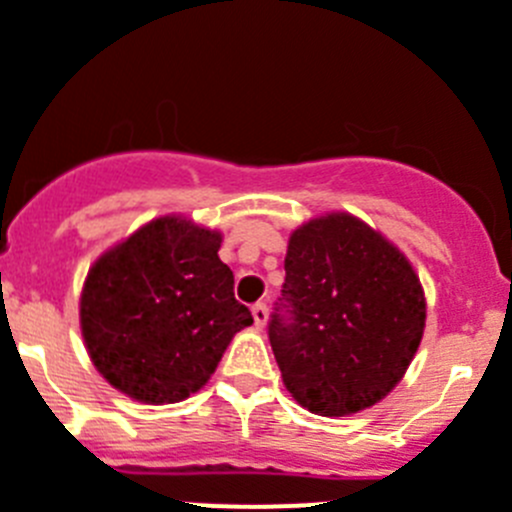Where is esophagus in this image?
<instances>
[{
	"label": "esophagus",
	"mask_w": 512,
	"mask_h": 512,
	"mask_svg": "<svg viewBox=\"0 0 512 512\" xmlns=\"http://www.w3.org/2000/svg\"><path fill=\"white\" fill-rule=\"evenodd\" d=\"M252 317H255V327H265L267 325V305L265 302H257L255 307H252Z\"/></svg>",
	"instance_id": "1"
}]
</instances>
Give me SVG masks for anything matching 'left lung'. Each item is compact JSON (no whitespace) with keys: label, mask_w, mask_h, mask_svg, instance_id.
<instances>
[{"label":"left lung","mask_w":512,"mask_h":512,"mask_svg":"<svg viewBox=\"0 0 512 512\" xmlns=\"http://www.w3.org/2000/svg\"><path fill=\"white\" fill-rule=\"evenodd\" d=\"M270 345L292 398L322 418L380 403L403 380L425 330V290L398 245L350 212L292 230Z\"/></svg>","instance_id":"left-lung-1"}]
</instances>
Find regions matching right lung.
Wrapping results in <instances>:
<instances>
[{"label": "right lung", "instance_id": "obj_1", "mask_svg": "<svg viewBox=\"0 0 512 512\" xmlns=\"http://www.w3.org/2000/svg\"><path fill=\"white\" fill-rule=\"evenodd\" d=\"M222 232L162 215L104 250L79 295L84 347L114 390L170 405L202 390L252 315L220 260Z\"/></svg>", "mask_w": 512, "mask_h": 512}]
</instances>
